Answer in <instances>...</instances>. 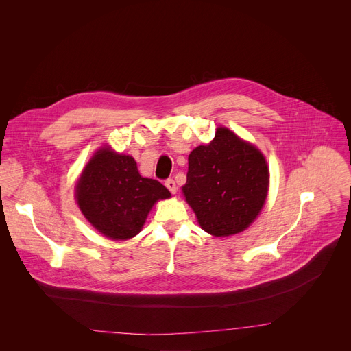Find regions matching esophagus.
<instances>
[{"label":"esophagus","instance_id":"1","mask_svg":"<svg viewBox=\"0 0 351 351\" xmlns=\"http://www.w3.org/2000/svg\"><path fill=\"white\" fill-rule=\"evenodd\" d=\"M165 186L169 189V191H171L172 194H175V193H176V190H178V186H176V183H175V180H173V179H168V180H165Z\"/></svg>","mask_w":351,"mask_h":351}]
</instances>
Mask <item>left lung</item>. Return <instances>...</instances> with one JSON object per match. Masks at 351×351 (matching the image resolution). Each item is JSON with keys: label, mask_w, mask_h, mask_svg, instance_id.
I'll return each mask as SVG.
<instances>
[{"label": "left lung", "mask_w": 351, "mask_h": 351, "mask_svg": "<svg viewBox=\"0 0 351 351\" xmlns=\"http://www.w3.org/2000/svg\"><path fill=\"white\" fill-rule=\"evenodd\" d=\"M269 186V171L260 149L226 128L189 156L187 204L207 233L225 237L244 230L260 214Z\"/></svg>", "instance_id": "obj_1"}]
</instances>
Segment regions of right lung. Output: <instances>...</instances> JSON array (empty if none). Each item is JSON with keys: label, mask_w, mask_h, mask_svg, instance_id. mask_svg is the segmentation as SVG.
<instances>
[{"label": "right lung", "mask_w": 351, "mask_h": 351, "mask_svg": "<svg viewBox=\"0 0 351 351\" xmlns=\"http://www.w3.org/2000/svg\"><path fill=\"white\" fill-rule=\"evenodd\" d=\"M76 202L86 219L111 240L136 236L158 199L169 190L156 179L143 178L133 157L99 148L76 183Z\"/></svg>", "instance_id": "obj_1"}]
</instances>
